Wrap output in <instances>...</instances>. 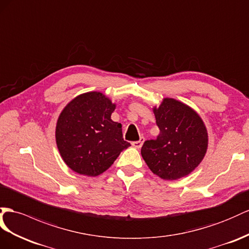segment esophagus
Wrapping results in <instances>:
<instances>
[{
    "mask_svg": "<svg viewBox=\"0 0 249 249\" xmlns=\"http://www.w3.org/2000/svg\"><path fill=\"white\" fill-rule=\"evenodd\" d=\"M144 141H145V139L143 138V137H141V138H140V140H139V141H136V142H132L131 144H132V146H133V147H135V148H141L142 147V145H143V143H144Z\"/></svg>",
    "mask_w": 249,
    "mask_h": 249,
    "instance_id": "esophagus-1",
    "label": "esophagus"
}]
</instances>
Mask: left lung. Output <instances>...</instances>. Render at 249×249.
I'll list each match as a JSON object with an SVG mask.
<instances>
[{
    "instance_id": "left-lung-1",
    "label": "left lung",
    "mask_w": 249,
    "mask_h": 249,
    "mask_svg": "<svg viewBox=\"0 0 249 249\" xmlns=\"http://www.w3.org/2000/svg\"><path fill=\"white\" fill-rule=\"evenodd\" d=\"M160 133L145 141L141 155L149 169L163 180L188 176L206 155L208 133L202 118L181 101L164 98L152 108Z\"/></svg>"
}]
</instances>
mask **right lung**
<instances>
[{"label":"right lung","mask_w":249,"mask_h":249,"mask_svg":"<svg viewBox=\"0 0 249 249\" xmlns=\"http://www.w3.org/2000/svg\"><path fill=\"white\" fill-rule=\"evenodd\" d=\"M116 103L100 91L79 94L64 107L56 121L55 142L74 173L97 177L109 168L130 144L122 125L111 120Z\"/></svg>","instance_id":"add662e5"}]
</instances>
